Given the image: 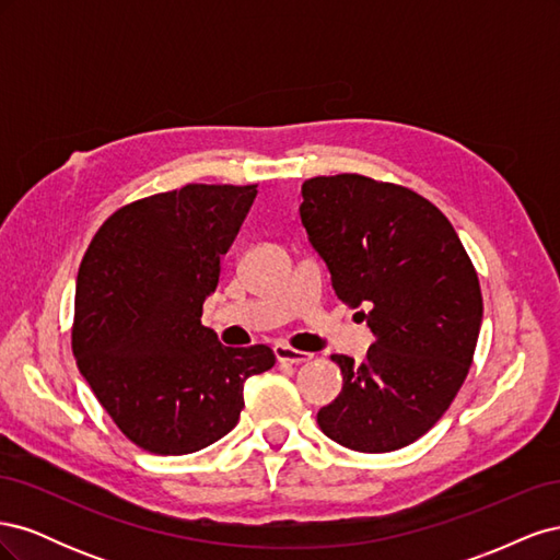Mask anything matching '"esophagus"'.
<instances>
[{"instance_id": "esophagus-1", "label": "esophagus", "mask_w": 560, "mask_h": 560, "mask_svg": "<svg viewBox=\"0 0 560 560\" xmlns=\"http://www.w3.org/2000/svg\"><path fill=\"white\" fill-rule=\"evenodd\" d=\"M273 352H276V358H278V362H290V364H303V362H308V360H311V354H308V352H303V350H296V348H290V346H287V343H276Z\"/></svg>"}]
</instances>
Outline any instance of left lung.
Segmentation results:
<instances>
[{"instance_id": "left-lung-1", "label": "left lung", "mask_w": 560, "mask_h": 560, "mask_svg": "<svg viewBox=\"0 0 560 560\" xmlns=\"http://www.w3.org/2000/svg\"><path fill=\"white\" fill-rule=\"evenodd\" d=\"M301 196L336 296L366 306L376 336L360 364L331 354L343 389L317 425L350 451L409 446L467 378L483 315L477 270L444 212L406 186L343 173L306 179Z\"/></svg>"}]
</instances>
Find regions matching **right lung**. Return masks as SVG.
<instances>
[{"label":"right lung","mask_w":560,"mask_h":560,"mask_svg":"<svg viewBox=\"0 0 560 560\" xmlns=\"http://www.w3.org/2000/svg\"><path fill=\"white\" fill-rule=\"evenodd\" d=\"M257 184H186L118 208L77 278L72 350L93 395L135 446L186 455L229 434L243 385L276 364L200 325Z\"/></svg>","instance_id":"add662e5"}]
</instances>
